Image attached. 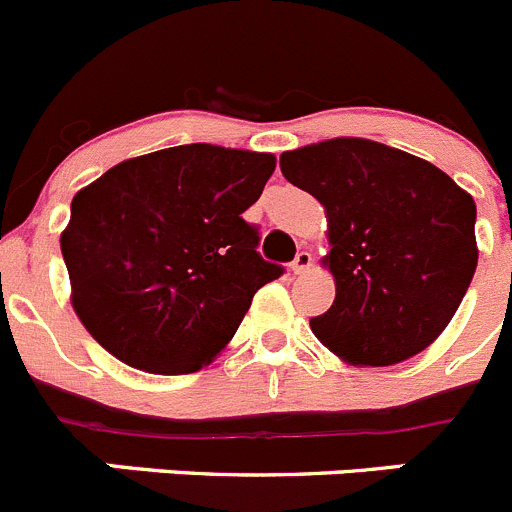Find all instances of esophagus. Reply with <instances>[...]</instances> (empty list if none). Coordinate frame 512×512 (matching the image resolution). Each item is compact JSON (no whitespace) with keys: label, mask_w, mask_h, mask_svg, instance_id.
<instances>
[{"label":"esophagus","mask_w":512,"mask_h":512,"mask_svg":"<svg viewBox=\"0 0 512 512\" xmlns=\"http://www.w3.org/2000/svg\"><path fill=\"white\" fill-rule=\"evenodd\" d=\"M310 267H313V255L303 250V252H298V255H295V260H293V265H290V270H293L295 275H305V272H308Z\"/></svg>","instance_id":"34e87169"}]
</instances>
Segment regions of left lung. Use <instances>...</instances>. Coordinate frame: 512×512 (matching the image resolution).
Listing matches in <instances>:
<instances>
[{
    "mask_svg": "<svg viewBox=\"0 0 512 512\" xmlns=\"http://www.w3.org/2000/svg\"><path fill=\"white\" fill-rule=\"evenodd\" d=\"M280 169L326 209L336 300L310 321L315 338L351 366L399 364L437 341L475 275V199L369 138L285 151Z\"/></svg>",
    "mask_w": 512,
    "mask_h": 512,
    "instance_id": "8db88e82",
    "label": "left lung"
}]
</instances>
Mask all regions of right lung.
Returning a JSON list of instances; mask_svg holds the SVG:
<instances>
[{
    "label": "right lung",
    "instance_id": "add662e5",
    "mask_svg": "<svg viewBox=\"0 0 512 512\" xmlns=\"http://www.w3.org/2000/svg\"><path fill=\"white\" fill-rule=\"evenodd\" d=\"M272 171V154L189 143L121 161L80 189L60 250L90 336L148 374L212 364L252 295L283 275L242 219Z\"/></svg>",
    "mask_w": 512,
    "mask_h": 512
}]
</instances>
